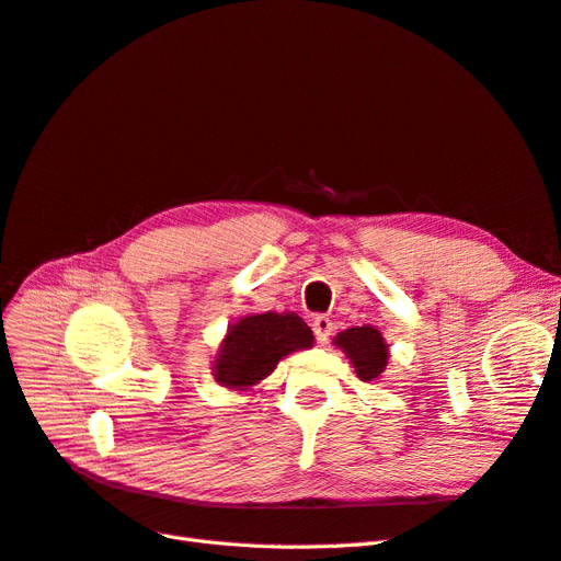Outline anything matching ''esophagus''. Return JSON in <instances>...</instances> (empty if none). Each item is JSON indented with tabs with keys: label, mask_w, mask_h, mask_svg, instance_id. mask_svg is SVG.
Segmentation results:
<instances>
[{
	"label": "esophagus",
	"mask_w": 561,
	"mask_h": 561,
	"mask_svg": "<svg viewBox=\"0 0 561 561\" xmlns=\"http://www.w3.org/2000/svg\"><path fill=\"white\" fill-rule=\"evenodd\" d=\"M313 334L318 339V344H325L332 334V320L328 316H316L313 318Z\"/></svg>",
	"instance_id": "esophagus-1"
}]
</instances>
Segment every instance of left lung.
<instances>
[{
	"label": "left lung",
	"mask_w": 561,
	"mask_h": 561,
	"mask_svg": "<svg viewBox=\"0 0 561 561\" xmlns=\"http://www.w3.org/2000/svg\"><path fill=\"white\" fill-rule=\"evenodd\" d=\"M334 346L346 353V358L353 363L355 375L363 381L379 379L381 371L388 365V344L377 328H348L334 336Z\"/></svg>",
	"instance_id": "obj_1"
}]
</instances>
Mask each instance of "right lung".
Listing matches in <instances>:
<instances>
[{
  "mask_svg": "<svg viewBox=\"0 0 561 561\" xmlns=\"http://www.w3.org/2000/svg\"><path fill=\"white\" fill-rule=\"evenodd\" d=\"M313 346V332L297 313H254L229 328L215 358V381L233 390H250L276 365L299 348Z\"/></svg>",
  "mask_w": 561,
  "mask_h": 561,
  "instance_id": "1",
  "label": "right lung"
}]
</instances>
